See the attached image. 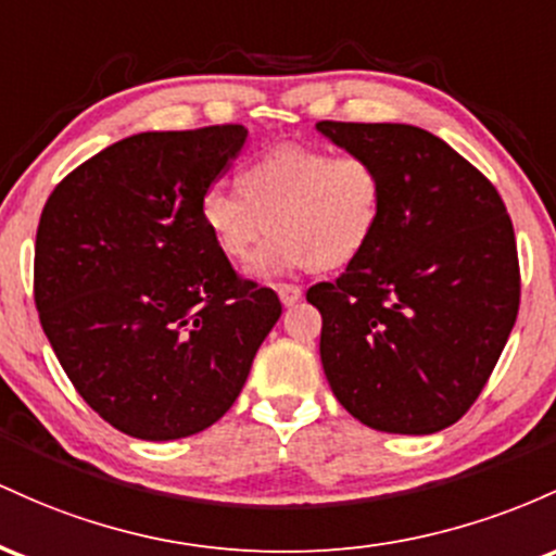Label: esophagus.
<instances>
[{
    "label": "esophagus",
    "mask_w": 556,
    "mask_h": 556,
    "mask_svg": "<svg viewBox=\"0 0 556 556\" xmlns=\"http://www.w3.org/2000/svg\"><path fill=\"white\" fill-rule=\"evenodd\" d=\"M276 291H278L280 302H283V307H294L299 299H302V289L294 283H278Z\"/></svg>",
    "instance_id": "1"
}]
</instances>
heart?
<instances>
[{
	"label": "heart",
	"instance_id": "obj_1",
	"mask_svg": "<svg viewBox=\"0 0 556 556\" xmlns=\"http://www.w3.org/2000/svg\"><path fill=\"white\" fill-rule=\"evenodd\" d=\"M239 191L212 186L202 197V223L233 262L254 260L257 276L296 267H341L357 260L383 215V173L357 152L330 154L309 143H280L249 162Z\"/></svg>",
	"mask_w": 556,
	"mask_h": 556
}]
</instances>
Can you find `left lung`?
I'll return each mask as SVG.
<instances>
[{
    "label": "left lung",
    "instance_id": "1",
    "mask_svg": "<svg viewBox=\"0 0 556 556\" xmlns=\"http://www.w3.org/2000/svg\"><path fill=\"white\" fill-rule=\"evenodd\" d=\"M383 173L370 247L307 302L323 315L320 359L349 415L383 433L428 435L472 407L515 326L520 265L513 220L483 173L404 123L315 126Z\"/></svg>",
    "mask_w": 556,
    "mask_h": 556
}]
</instances>
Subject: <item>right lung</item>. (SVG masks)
Masks as SVG:
<instances>
[{"instance_id":"add662e5","label":"right lung","mask_w":556,"mask_h":556,"mask_svg":"<svg viewBox=\"0 0 556 556\" xmlns=\"http://www.w3.org/2000/svg\"><path fill=\"white\" fill-rule=\"evenodd\" d=\"M244 141V126L128 136L43 204L41 328L86 404L134 439L220 420L280 317L276 291L236 276L199 212Z\"/></svg>"}]
</instances>
